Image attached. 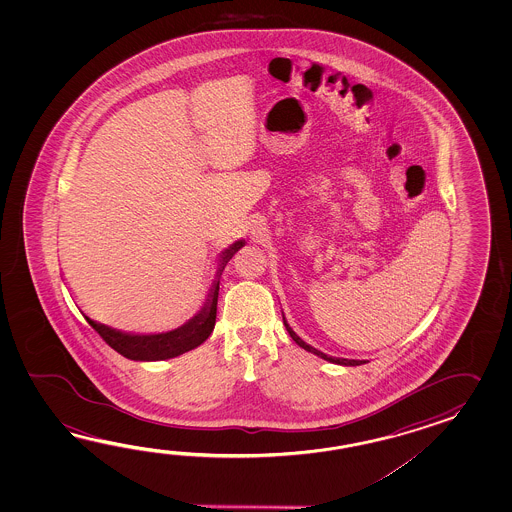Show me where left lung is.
Wrapping results in <instances>:
<instances>
[{
  "instance_id": "8db88e82",
  "label": "left lung",
  "mask_w": 512,
  "mask_h": 512,
  "mask_svg": "<svg viewBox=\"0 0 512 512\" xmlns=\"http://www.w3.org/2000/svg\"><path fill=\"white\" fill-rule=\"evenodd\" d=\"M283 326H285V329L289 331V335H291V338H293L294 342H296L300 348H304L305 351H309V353H315L316 357H320V359L329 360V362H333V364H340V366H360V364H364V360L337 359V357H329L326 353H322V351H318V349L313 348V346L305 344L304 340L298 337V335L294 333L293 329L289 327L287 320H285V316H283Z\"/></svg>"
}]
</instances>
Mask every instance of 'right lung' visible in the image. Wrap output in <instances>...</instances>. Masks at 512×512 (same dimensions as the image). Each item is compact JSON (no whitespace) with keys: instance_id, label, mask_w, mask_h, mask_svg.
Returning <instances> with one entry per match:
<instances>
[{"instance_id":"obj_1","label":"right lung","mask_w":512,"mask_h":512,"mask_svg":"<svg viewBox=\"0 0 512 512\" xmlns=\"http://www.w3.org/2000/svg\"><path fill=\"white\" fill-rule=\"evenodd\" d=\"M245 245V241H236L230 249L221 254V263H219V272L225 269V265L229 263L230 258L240 251ZM218 272V274H219ZM218 293L219 282H214L212 294L207 305L201 309L199 315L194 316L192 320H188L185 326L177 327L174 331L168 333H159V335H130V333H122L117 329L97 324L91 318H86L89 326L97 331L102 340L120 353L122 357L130 360H166L174 359L183 355L190 349L201 346L210 333L214 331L216 326V313H218Z\"/></svg>"}]
</instances>
